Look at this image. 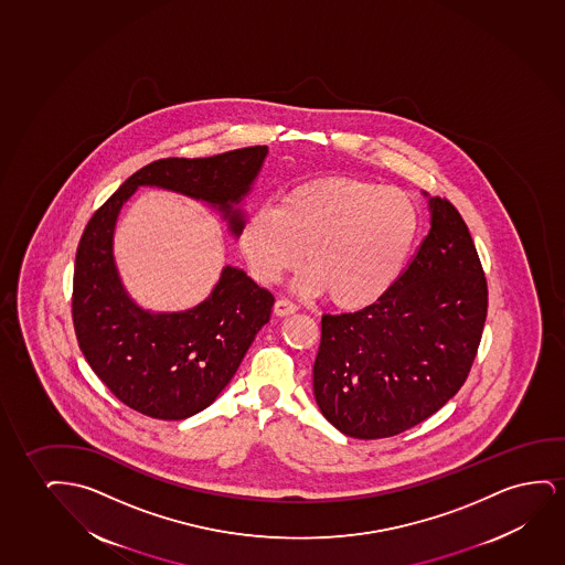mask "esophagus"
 <instances>
[{
    "mask_svg": "<svg viewBox=\"0 0 565 565\" xmlns=\"http://www.w3.org/2000/svg\"><path fill=\"white\" fill-rule=\"evenodd\" d=\"M274 312H276V317H289V315L297 312V305L287 301V299H278L274 305Z\"/></svg>",
    "mask_w": 565,
    "mask_h": 565,
    "instance_id": "1",
    "label": "esophagus"
}]
</instances>
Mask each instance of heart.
Returning <instances> with one entry per match:
<instances>
[{"instance_id": "obj_1", "label": "heart", "mask_w": 565, "mask_h": 565, "mask_svg": "<svg viewBox=\"0 0 565 565\" xmlns=\"http://www.w3.org/2000/svg\"><path fill=\"white\" fill-rule=\"evenodd\" d=\"M409 194L353 178L307 181L276 204H260L241 227L248 270L264 286L278 284L302 258L301 294L324 295L341 310L379 302L402 278L418 235Z\"/></svg>"}]
</instances>
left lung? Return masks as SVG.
I'll return each instance as SVG.
<instances>
[{
  "label": "left lung",
  "mask_w": 565,
  "mask_h": 565,
  "mask_svg": "<svg viewBox=\"0 0 565 565\" xmlns=\"http://www.w3.org/2000/svg\"><path fill=\"white\" fill-rule=\"evenodd\" d=\"M430 232L379 302L324 315L312 369L326 420L351 438L403 433L463 386L487 320L477 248L454 204L428 196Z\"/></svg>",
  "instance_id": "obj_1"
}]
</instances>
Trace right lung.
Returning a JSON list of instances; mask_svg holds the SVG:
<instances>
[{
    "mask_svg": "<svg viewBox=\"0 0 565 565\" xmlns=\"http://www.w3.org/2000/svg\"><path fill=\"white\" fill-rule=\"evenodd\" d=\"M268 147L210 158H166L132 173L90 217L78 243L73 322L78 348L119 402L162 420L193 417L216 402L256 333L270 320L274 295L247 271L224 266L204 301L178 312L142 309L125 289L114 256L117 217L139 186L183 194L216 210L239 239L243 202Z\"/></svg>",
    "mask_w": 565,
    "mask_h": 565,
    "instance_id": "add662e5",
    "label": "right lung"
}]
</instances>
